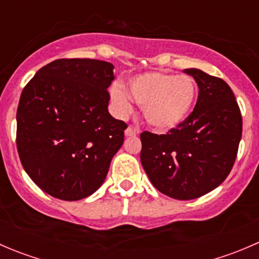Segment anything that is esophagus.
<instances>
[{
  "label": "esophagus",
  "mask_w": 259,
  "mask_h": 259,
  "mask_svg": "<svg viewBox=\"0 0 259 259\" xmlns=\"http://www.w3.org/2000/svg\"><path fill=\"white\" fill-rule=\"evenodd\" d=\"M135 134H137V129L133 127L132 125H129V126L126 127V130H125V135H126V137H133V135Z\"/></svg>",
  "instance_id": "1"
}]
</instances>
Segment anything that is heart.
Masks as SVG:
<instances>
[{"instance_id":"obj_1","label":"heart","mask_w":259,"mask_h":259,"mask_svg":"<svg viewBox=\"0 0 259 259\" xmlns=\"http://www.w3.org/2000/svg\"><path fill=\"white\" fill-rule=\"evenodd\" d=\"M127 94L111 88V100L121 114L132 113V99L144 109L149 125L160 132L178 127L188 117L197 98V83L188 75L153 71L127 81Z\"/></svg>"}]
</instances>
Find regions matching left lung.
Returning a JSON list of instances; mask_svg holds the SVG:
<instances>
[{
  "mask_svg": "<svg viewBox=\"0 0 259 259\" xmlns=\"http://www.w3.org/2000/svg\"><path fill=\"white\" fill-rule=\"evenodd\" d=\"M199 94L192 114L166 134H140V160L151 184L179 200L215 189L233 168L242 138V115L233 91L219 77L184 70Z\"/></svg>",
  "mask_w": 259,
  "mask_h": 259,
  "instance_id": "obj_1",
  "label": "left lung"
}]
</instances>
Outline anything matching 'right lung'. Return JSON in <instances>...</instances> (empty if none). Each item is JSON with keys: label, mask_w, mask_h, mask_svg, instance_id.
I'll list each match as a JSON object with an SVG mask.
<instances>
[{"label": "right lung", "mask_w": 259, "mask_h": 259, "mask_svg": "<svg viewBox=\"0 0 259 259\" xmlns=\"http://www.w3.org/2000/svg\"><path fill=\"white\" fill-rule=\"evenodd\" d=\"M114 65L59 59L41 67L21 94L16 144L40 189L80 200L101 187L127 125L109 114Z\"/></svg>", "instance_id": "obj_1"}]
</instances>
